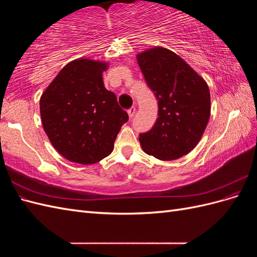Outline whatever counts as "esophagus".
Masks as SVG:
<instances>
[{
	"label": "esophagus",
	"mask_w": 257,
	"mask_h": 257,
	"mask_svg": "<svg viewBox=\"0 0 257 257\" xmlns=\"http://www.w3.org/2000/svg\"><path fill=\"white\" fill-rule=\"evenodd\" d=\"M135 111H136V108H135V107H131L130 109H127V113H128L130 119L133 118L134 114H135Z\"/></svg>",
	"instance_id": "1"
}]
</instances>
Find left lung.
<instances>
[{"mask_svg":"<svg viewBox=\"0 0 257 257\" xmlns=\"http://www.w3.org/2000/svg\"><path fill=\"white\" fill-rule=\"evenodd\" d=\"M148 87L158 99V118L139 134L143 150L162 161L180 159L200 141L210 116L206 81L173 51L155 47L137 56Z\"/></svg>","mask_w":257,"mask_h":257,"instance_id":"1","label":"left lung"}]
</instances>
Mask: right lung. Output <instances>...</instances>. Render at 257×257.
Returning a JSON list of instances; mask_svg holds the SVG:
<instances>
[{
	"mask_svg": "<svg viewBox=\"0 0 257 257\" xmlns=\"http://www.w3.org/2000/svg\"><path fill=\"white\" fill-rule=\"evenodd\" d=\"M104 62L75 60L65 65L43 93V127L63 157L89 165L108 157L128 115L114 93L104 87Z\"/></svg>",
	"mask_w": 257,
	"mask_h": 257,
	"instance_id": "add662e5",
	"label": "right lung"
}]
</instances>
